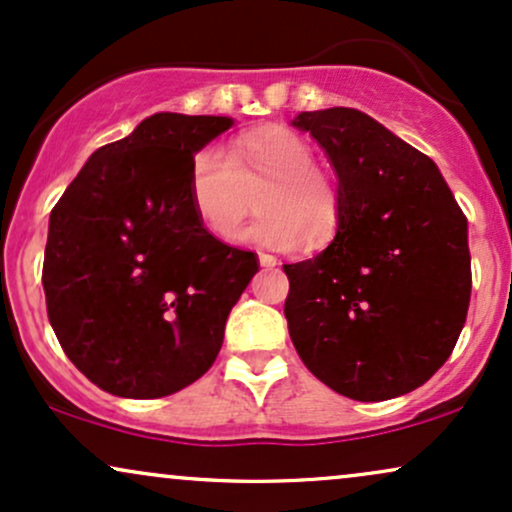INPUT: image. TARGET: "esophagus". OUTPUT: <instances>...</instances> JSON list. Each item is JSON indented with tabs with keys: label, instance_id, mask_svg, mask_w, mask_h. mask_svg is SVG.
<instances>
[{
	"label": "esophagus",
	"instance_id": "esophagus-1",
	"mask_svg": "<svg viewBox=\"0 0 512 512\" xmlns=\"http://www.w3.org/2000/svg\"><path fill=\"white\" fill-rule=\"evenodd\" d=\"M258 263H261V268H275L278 266V258L270 254H258Z\"/></svg>",
	"mask_w": 512,
	"mask_h": 512
}]
</instances>
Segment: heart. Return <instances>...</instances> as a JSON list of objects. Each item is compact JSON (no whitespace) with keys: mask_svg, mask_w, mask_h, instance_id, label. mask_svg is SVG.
<instances>
[{"mask_svg":"<svg viewBox=\"0 0 512 512\" xmlns=\"http://www.w3.org/2000/svg\"><path fill=\"white\" fill-rule=\"evenodd\" d=\"M189 196L210 237L234 244L256 206L246 239L275 251L328 244L342 222V191L314 150L294 131H251L225 153L203 150L191 165Z\"/></svg>","mask_w":512,"mask_h":512,"instance_id":"1","label":"heart"}]
</instances>
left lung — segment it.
Instances as JSON below:
<instances>
[{
  "instance_id": "1",
  "label": "left lung",
  "mask_w": 512,
  "mask_h": 512,
  "mask_svg": "<svg viewBox=\"0 0 512 512\" xmlns=\"http://www.w3.org/2000/svg\"><path fill=\"white\" fill-rule=\"evenodd\" d=\"M292 126L323 148L342 191L333 242L282 266L297 354L345 398L412 393L446 364L465 326L467 218L436 162L369 114L328 107Z\"/></svg>"
}]
</instances>
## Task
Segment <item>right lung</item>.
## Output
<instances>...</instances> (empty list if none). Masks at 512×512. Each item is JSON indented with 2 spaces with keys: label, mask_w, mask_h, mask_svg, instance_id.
Here are the masks:
<instances>
[{
  "label": "right lung",
  "mask_w": 512,
  "mask_h": 512,
  "mask_svg": "<svg viewBox=\"0 0 512 512\" xmlns=\"http://www.w3.org/2000/svg\"><path fill=\"white\" fill-rule=\"evenodd\" d=\"M232 117L158 112L90 155L50 213L42 287L66 357L119 398L150 400L218 357L256 254L213 239L189 196L196 153Z\"/></svg>",
  "instance_id": "add662e5"
}]
</instances>
